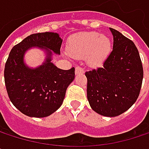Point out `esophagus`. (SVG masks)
I'll return each mask as SVG.
<instances>
[{
	"label": "esophagus",
	"mask_w": 149,
	"mask_h": 149,
	"mask_svg": "<svg viewBox=\"0 0 149 149\" xmlns=\"http://www.w3.org/2000/svg\"><path fill=\"white\" fill-rule=\"evenodd\" d=\"M75 72H76V74H83L84 72V70L82 67H80V66H76Z\"/></svg>",
	"instance_id": "esophagus-1"
}]
</instances>
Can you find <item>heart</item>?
Here are the masks:
<instances>
[{
	"mask_svg": "<svg viewBox=\"0 0 149 149\" xmlns=\"http://www.w3.org/2000/svg\"><path fill=\"white\" fill-rule=\"evenodd\" d=\"M111 51V41L97 32H84L71 37L67 43V52L75 58H86L89 65H101Z\"/></svg>",
	"mask_w": 149,
	"mask_h": 149,
	"instance_id": "1",
	"label": "heart"
}]
</instances>
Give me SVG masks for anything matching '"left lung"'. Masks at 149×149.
Masks as SVG:
<instances>
[{
  "label": "left lung",
  "mask_w": 149,
  "mask_h": 149,
  "mask_svg": "<svg viewBox=\"0 0 149 149\" xmlns=\"http://www.w3.org/2000/svg\"><path fill=\"white\" fill-rule=\"evenodd\" d=\"M113 50L102 67L86 72L87 98L91 109L104 116H116L137 100L143 79L139 52L132 40L116 29Z\"/></svg>",
  "instance_id": "left-lung-1"
}]
</instances>
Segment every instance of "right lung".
<instances>
[{
    "label": "right lung",
    "instance_id": "right-lung-1",
    "mask_svg": "<svg viewBox=\"0 0 149 149\" xmlns=\"http://www.w3.org/2000/svg\"><path fill=\"white\" fill-rule=\"evenodd\" d=\"M61 44L58 33L45 32L31 34L12 48L5 64V85L10 101L24 115L45 117L63 104L75 68L61 70L51 62L50 50L60 54ZM33 46L47 51L46 62L36 69L28 68L23 61L25 51Z\"/></svg>",
    "mask_w": 149,
    "mask_h": 149
}]
</instances>
